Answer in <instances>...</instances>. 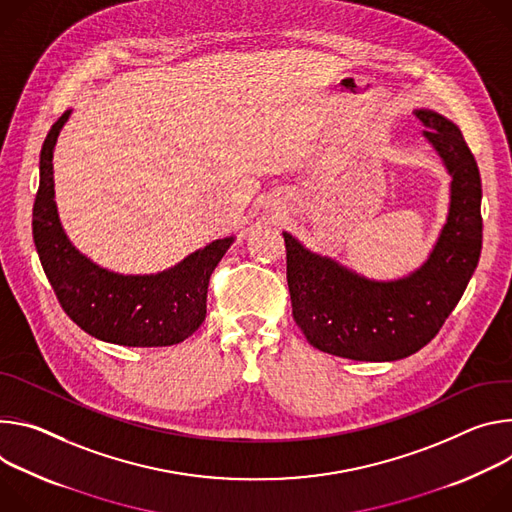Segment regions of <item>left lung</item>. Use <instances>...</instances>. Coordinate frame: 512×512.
<instances>
[{
	"mask_svg": "<svg viewBox=\"0 0 512 512\" xmlns=\"http://www.w3.org/2000/svg\"><path fill=\"white\" fill-rule=\"evenodd\" d=\"M425 140L451 177L449 209L429 258L394 280H374L282 232L293 317L307 342L356 362L403 360L437 335L462 299L482 250L480 170L460 128L433 109H415Z\"/></svg>",
	"mask_w": 512,
	"mask_h": 512,
	"instance_id": "obj_1",
	"label": "left lung"
}]
</instances>
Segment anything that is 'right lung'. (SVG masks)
Masks as SVG:
<instances>
[{"instance_id":"add662e5","label":"right lung","mask_w":512,"mask_h":512,"mask_svg":"<svg viewBox=\"0 0 512 512\" xmlns=\"http://www.w3.org/2000/svg\"><path fill=\"white\" fill-rule=\"evenodd\" d=\"M71 111L54 122L40 150L32 234L44 274L65 313L101 342L128 348L181 344L205 321L209 276L236 238L213 240L156 274H120L81 254L54 201L52 156Z\"/></svg>"}]
</instances>
